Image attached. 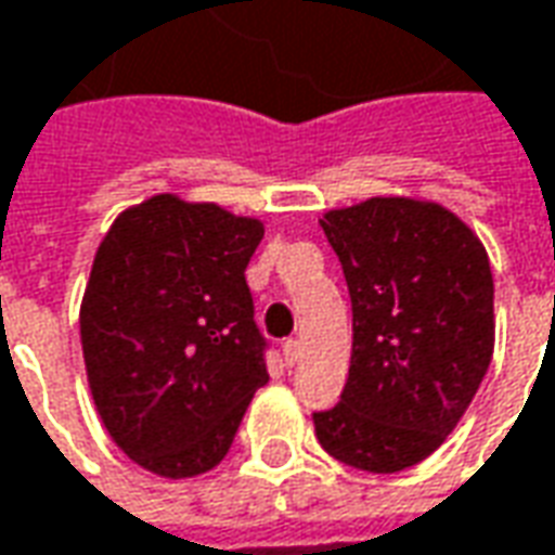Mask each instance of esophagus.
Returning <instances> with one entry per match:
<instances>
[{"mask_svg": "<svg viewBox=\"0 0 555 555\" xmlns=\"http://www.w3.org/2000/svg\"><path fill=\"white\" fill-rule=\"evenodd\" d=\"M282 358H285V364H288V367H294V364L300 361V343L297 340L282 343Z\"/></svg>", "mask_w": 555, "mask_h": 555, "instance_id": "34e87169", "label": "esophagus"}]
</instances>
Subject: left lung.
<instances>
[{"label": "left lung", "instance_id": "left-lung-1", "mask_svg": "<svg viewBox=\"0 0 555 555\" xmlns=\"http://www.w3.org/2000/svg\"><path fill=\"white\" fill-rule=\"evenodd\" d=\"M319 224L352 297V361L340 404L315 413L343 465L395 474L447 440L495 349V285L483 243L435 199L327 209Z\"/></svg>", "mask_w": 555, "mask_h": 555}]
</instances>
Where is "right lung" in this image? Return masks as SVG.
Returning <instances> with one entry per match:
<instances>
[{
    "label": "right lung",
    "instance_id": "right-lung-1",
    "mask_svg": "<svg viewBox=\"0 0 555 555\" xmlns=\"http://www.w3.org/2000/svg\"><path fill=\"white\" fill-rule=\"evenodd\" d=\"M263 221L154 194L105 230L81 297V352L105 431L167 480L212 470L270 379L246 267Z\"/></svg>",
    "mask_w": 555,
    "mask_h": 555
}]
</instances>
